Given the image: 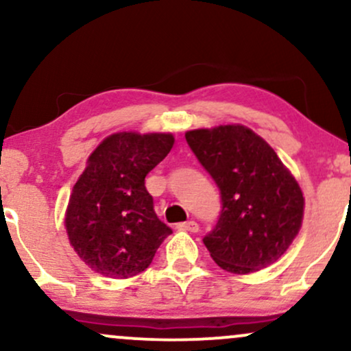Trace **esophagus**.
Wrapping results in <instances>:
<instances>
[{
  "instance_id": "34e87169",
  "label": "esophagus",
  "mask_w": 351,
  "mask_h": 351,
  "mask_svg": "<svg viewBox=\"0 0 351 351\" xmlns=\"http://www.w3.org/2000/svg\"><path fill=\"white\" fill-rule=\"evenodd\" d=\"M180 231H189V232H198L199 231V226L196 221H186V223H180L178 226Z\"/></svg>"
}]
</instances>
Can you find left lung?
I'll return each mask as SVG.
<instances>
[{
  "instance_id": "8db88e82",
  "label": "left lung",
  "mask_w": 351,
  "mask_h": 351,
  "mask_svg": "<svg viewBox=\"0 0 351 351\" xmlns=\"http://www.w3.org/2000/svg\"><path fill=\"white\" fill-rule=\"evenodd\" d=\"M221 193L216 226L203 237L224 271H261L287 251L304 217V195L271 145L243 125L186 132Z\"/></svg>"
}]
</instances>
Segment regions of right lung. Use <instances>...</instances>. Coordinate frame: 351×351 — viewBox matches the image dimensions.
Masks as SVG:
<instances>
[{"label":"right lung","mask_w":351,"mask_h":351,"mask_svg":"<svg viewBox=\"0 0 351 351\" xmlns=\"http://www.w3.org/2000/svg\"><path fill=\"white\" fill-rule=\"evenodd\" d=\"M171 134L122 132L88 156L74 184L66 229L74 251L92 271L128 279L152 264L171 229L153 209L145 176L171 150Z\"/></svg>","instance_id":"right-lung-1"}]
</instances>
